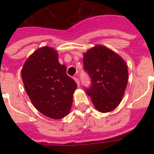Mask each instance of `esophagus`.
Here are the masks:
<instances>
[{
    "mask_svg": "<svg viewBox=\"0 0 154 154\" xmlns=\"http://www.w3.org/2000/svg\"><path fill=\"white\" fill-rule=\"evenodd\" d=\"M74 81H75V82H77V86H79V85H80V82H79V79H78L77 77H74Z\"/></svg>",
    "mask_w": 154,
    "mask_h": 154,
    "instance_id": "34e87169",
    "label": "esophagus"
}]
</instances>
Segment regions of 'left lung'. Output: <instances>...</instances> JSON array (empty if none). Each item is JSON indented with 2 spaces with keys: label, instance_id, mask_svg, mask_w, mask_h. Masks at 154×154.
Wrapping results in <instances>:
<instances>
[{
  "label": "left lung",
  "instance_id": "obj_1",
  "mask_svg": "<svg viewBox=\"0 0 154 154\" xmlns=\"http://www.w3.org/2000/svg\"><path fill=\"white\" fill-rule=\"evenodd\" d=\"M84 69L91 79L87 89L94 106L101 113L110 112L122 100L128 83L125 61L109 48L96 45L83 54Z\"/></svg>",
  "mask_w": 154,
  "mask_h": 154
}]
</instances>
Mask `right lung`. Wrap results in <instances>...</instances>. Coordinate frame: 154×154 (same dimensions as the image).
Wrapping results in <instances>:
<instances>
[{
    "mask_svg": "<svg viewBox=\"0 0 154 154\" xmlns=\"http://www.w3.org/2000/svg\"><path fill=\"white\" fill-rule=\"evenodd\" d=\"M57 57L54 48H39L26 59L21 70L22 81L32 104L40 113L54 119L68 115L77 87Z\"/></svg>",
    "mask_w": 154,
    "mask_h": 154,
    "instance_id": "add662e5",
    "label": "right lung"
}]
</instances>
